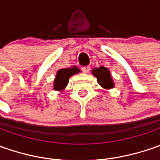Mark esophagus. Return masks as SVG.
<instances>
[{"instance_id": "1", "label": "esophagus", "mask_w": 160, "mask_h": 160, "mask_svg": "<svg viewBox=\"0 0 160 160\" xmlns=\"http://www.w3.org/2000/svg\"><path fill=\"white\" fill-rule=\"evenodd\" d=\"M82 70H83V73H85V74H87L90 70V67L89 66H86V67H83L82 68Z\"/></svg>"}]
</instances>
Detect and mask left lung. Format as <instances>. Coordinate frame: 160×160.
<instances>
[{
	"mask_svg": "<svg viewBox=\"0 0 160 160\" xmlns=\"http://www.w3.org/2000/svg\"><path fill=\"white\" fill-rule=\"evenodd\" d=\"M92 74L97 78V82L103 89L109 90L115 87L110 71L105 67L95 68L92 70Z\"/></svg>",
	"mask_w": 160,
	"mask_h": 160,
	"instance_id": "left-lung-1",
	"label": "left lung"
}]
</instances>
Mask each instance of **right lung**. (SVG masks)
I'll return each mask as SVG.
<instances>
[{"mask_svg":"<svg viewBox=\"0 0 160 160\" xmlns=\"http://www.w3.org/2000/svg\"><path fill=\"white\" fill-rule=\"evenodd\" d=\"M79 72H80V69L76 66L72 68H62V69L58 70L56 77L54 78V82H53V89L58 92H63L68 83L69 78L72 76L78 74Z\"/></svg>","mask_w":160,"mask_h":160,"instance_id":"right-lung-1","label":"right lung"}]
</instances>
